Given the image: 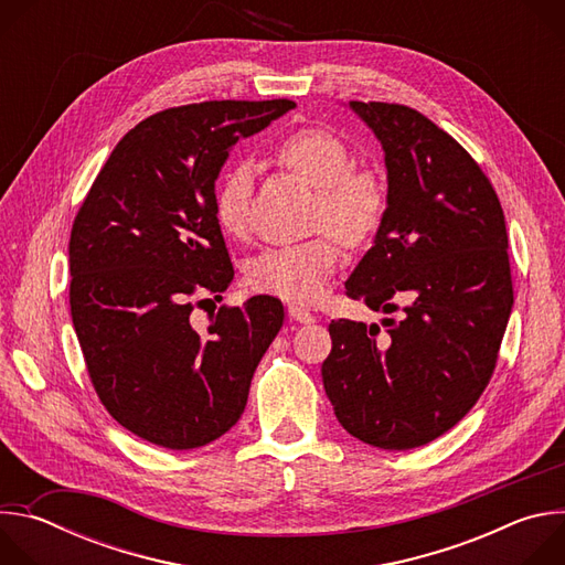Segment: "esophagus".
Returning <instances> with one entry per match:
<instances>
[{
    "label": "esophagus",
    "mask_w": 565,
    "mask_h": 565,
    "mask_svg": "<svg viewBox=\"0 0 565 565\" xmlns=\"http://www.w3.org/2000/svg\"><path fill=\"white\" fill-rule=\"evenodd\" d=\"M288 315H290V319L299 321V324H310V321H315V315L308 308H303V306L290 303L288 306Z\"/></svg>",
    "instance_id": "1"
}]
</instances>
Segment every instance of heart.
I'll list each match as a JSON object with an SVG mask.
<instances>
[{
	"mask_svg": "<svg viewBox=\"0 0 565 565\" xmlns=\"http://www.w3.org/2000/svg\"><path fill=\"white\" fill-rule=\"evenodd\" d=\"M275 156L279 163L317 190L312 227L321 232L299 244L268 248L248 264L253 290L288 301H315L327 292L344 244L360 246L380 227L386 190L377 172L353 168L347 142L324 129H299L286 136ZM255 174L248 163L230 168L214 190L216 225L230 236H244L250 225ZM339 235L335 237L334 234Z\"/></svg>",
	"mask_w": 565,
	"mask_h": 565,
	"instance_id": "obj_1",
	"label": "heart"
}]
</instances>
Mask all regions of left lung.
I'll return each instance as SVG.
<instances>
[{
	"label": "left lung",
	"mask_w": 565,
	"mask_h": 565,
	"mask_svg": "<svg viewBox=\"0 0 565 565\" xmlns=\"http://www.w3.org/2000/svg\"><path fill=\"white\" fill-rule=\"evenodd\" d=\"M351 107L382 142L388 207L347 297L397 312L380 327L333 319L321 364L340 425L380 449H414L449 431L497 369L514 303L501 201L469 151L420 111ZM411 303L402 309L396 299Z\"/></svg>",
	"instance_id": "1"
}]
</instances>
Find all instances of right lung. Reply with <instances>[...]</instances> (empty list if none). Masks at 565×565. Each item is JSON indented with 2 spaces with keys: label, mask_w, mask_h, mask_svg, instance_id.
Returning a JSON list of instances; mask_svg holds the SVG:
<instances>
[{
  "label": "right lung",
  "mask_w": 565,
  "mask_h": 565,
  "mask_svg": "<svg viewBox=\"0 0 565 565\" xmlns=\"http://www.w3.org/2000/svg\"><path fill=\"white\" fill-rule=\"evenodd\" d=\"M292 100H207L158 111L116 145L68 241V303L89 380L109 416L166 449H194L241 418L253 373L284 324L279 299L190 321L234 277L214 218L227 149Z\"/></svg>",
  "instance_id": "1"
}]
</instances>
